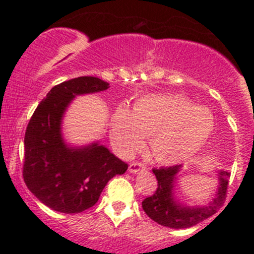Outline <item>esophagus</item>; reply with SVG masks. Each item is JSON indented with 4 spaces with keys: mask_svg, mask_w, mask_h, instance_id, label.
<instances>
[{
    "mask_svg": "<svg viewBox=\"0 0 254 254\" xmlns=\"http://www.w3.org/2000/svg\"><path fill=\"white\" fill-rule=\"evenodd\" d=\"M145 170V166L141 162H132L129 165V172L130 173H139Z\"/></svg>",
    "mask_w": 254,
    "mask_h": 254,
    "instance_id": "1",
    "label": "esophagus"
}]
</instances>
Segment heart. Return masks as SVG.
<instances>
[{"instance_id":"b5f03b06","label":"heart","mask_w":254,"mask_h":254,"mask_svg":"<svg viewBox=\"0 0 254 254\" xmlns=\"http://www.w3.org/2000/svg\"><path fill=\"white\" fill-rule=\"evenodd\" d=\"M215 118L205 107L175 93L141 96L132 111L119 104L111 115L112 145L127 156L150 138L151 155L162 165H177L195 156L209 141Z\"/></svg>"}]
</instances>
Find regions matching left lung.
I'll return each instance as SVG.
<instances>
[{
	"label": "left lung",
	"mask_w": 254,
	"mask_h": 254,
	"mask_svg": "<svg viewBox=\"0 0 254 254\" xmlns=\"http://www.w3.org/2000/svg\"><path fill=\"white\" fill-rule=\"evenodd\" d=\"M181 170L182 165L160 170L153 168L152 172L157 179L158 187L152 195L142 201L143 211L150 219L171 229H187L212 216L221 206L229 184L230 173L227 171H217L219 187L215 198L203 206L183 205L175 196V184Z\"/></svg>",
	"instance_id": "left-lung-1"
}]
</instances>
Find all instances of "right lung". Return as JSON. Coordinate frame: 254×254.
<instances>
[{"instance_id": "right-lung-1", "label": "right lung", "mask_w": 254, "mask_h": 254, "mask_svg": "<svg viewBox=\"0 0 254 254\" xmlns=\"http://www.w3.org/2000/svg\"><path fill=\"white\" fill-rule=\"evenodd\" d=\"M108 88V82L92 76L68 79L54 86L30 118L23 178L28 189L55 211L77 214L89 209L109 179L127 170L106 146H71L63 136V118L72 99Z\"/></svg>"}]
</instances>
